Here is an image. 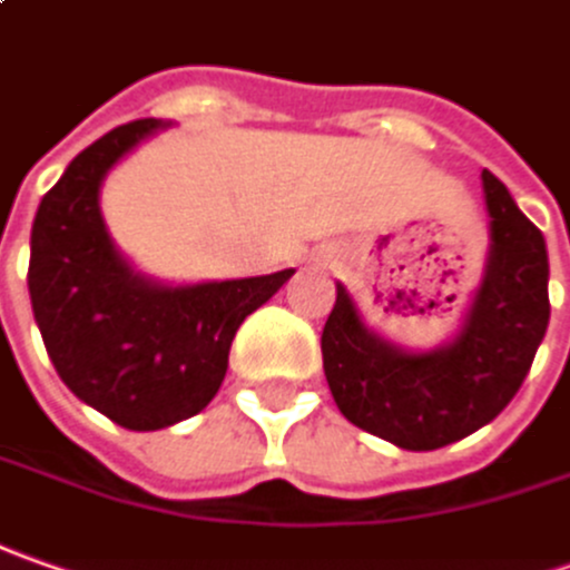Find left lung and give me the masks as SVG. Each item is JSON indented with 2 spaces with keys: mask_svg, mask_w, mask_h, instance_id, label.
I'll use <instances>...</instances> for the list:
<instances>
[{
  "mask_svg": "<svg viewBox=\"0 0 570 570\" xmlns=\"http://www.w3.org/2000/svg\"><path fill=\"white\" fill-rule=\"evenodd\" d=\"M482 191L492 248L454 344L403 353L365 327L341 284L324 322V379L337 410L363 432L406 451L461 442L495 420L520 391L546 337V239L489 169H482Z\"/></svg>",
  "mask_w": 570,
  "mask_h": 570,
  "instance_id": "8db88e82",
  "label": "left lung"
}]
</instances>
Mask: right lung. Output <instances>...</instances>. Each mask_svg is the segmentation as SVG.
<instances>
[{
    "instance_id": "add662e5",
    "label": "right lung",
    "mask_w": 570,
    "mask_h": 570,
    "mask_svg": "<svg viewBox=\"0 0 570 570\" xmlns=\"http://www.w3.org/2000/svg\"><path fill=\"white\" fill-rule=\"evenodd\" d=\"M160 126L135 119L81 150L30 229V305L52 365L78 401L131 432L202 413L224 382L239 324L293 277L160 286L131 274L97 195L107 169Z\"/></svg>"
}]
</instances>
